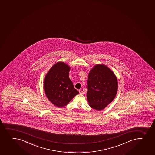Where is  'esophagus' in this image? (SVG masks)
<instances>
[{
	"label": "esophagus",
	"instance_id": "1",
	"mask_svg": "<svg viewBox=\"0 0 155 155\" xmlns=\"http://www.w3.org/2000/svg\"><path fill=\"white\" fill-rule=\"evenodd\" d=\"M79 94H84V92H83V91H81V90H79Z\"/></svg>",
	"mask_w": 155,
	"mask_h": 155
}]
</instances>
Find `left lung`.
<instances>
[{
    "mask_svg": "<svg viewBox=\"0 0 155 155\" xmlns=\"http://www.w3.org/2000/svg\"><path fill=\"white\" fill-rule=\"evenodd\" d=\"M88 91L86 94L90 107L101 111L115 98L118 82L114 72L104 64H97L88 75Z\"/></svg>",
    "mask_w": 155,
    "mask_h": 155,
    "instance_id": "1",
    "label": "left lung"
}]
</instances>
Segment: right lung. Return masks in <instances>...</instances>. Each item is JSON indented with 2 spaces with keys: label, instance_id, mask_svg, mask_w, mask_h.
<instances>
[{
  "label": "right lung",
  "instance_id": "obj_1",
  "mask_svg": "<svg viewBox=\"0 0 155 155\" xmlns=\"http://www.w3.org/2000/svg\"><path fill=\"white\" fill-rule=\"evenodd\" d=\"M71 67L62 61L56 62L45 76L44 89L48 100L58 107L67 105L79 94L69 78Z\"/></svg>",
  "mask_w": 155,
  "mask_h": 155
}]
</instances>
